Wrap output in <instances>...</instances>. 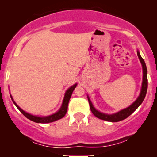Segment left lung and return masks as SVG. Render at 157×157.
I'll use <instances>...</instances> for the list:
<instances>
[{"instance_id":"1","label":"left lung","mask_w":157,"mask_h":157,"mask_svg":"<svg viewBox=\"0 0 157 157\" xmlns=\"http://www.w3.org/2000/svg\"><path fill=\"white\" fill-rule=\"evenodd\" d=\"M137 55L139 59H140V63H141L142 66V74H143V76H142V88L141 91H140V95L137 97L135 101L133 102L130 106H128V108L121 110V111H118V112L111 113V114H108V113H105L99 111L98 110H97L94 107L92 102H91V100H90L89 97L88 96V100H89V105H90V109H91V112L93 113V114L95 117H97V118L100 119V120H105V121L109 122H119L121 121V120H125L129 117L134 111H136L137 109V108L142 104V102H143L144 99H145V95L147 93V68L146 65H145V61H144L142 57L140 55V52L137 50Z\"/></svg>"}]
</instances>
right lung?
Segmentation results:
<instances>
[{"mask_svg":"<svg viewBox=\"0 0 157 157\" xmlns=\"http://www.w3.org/2000/svg\"><path fill=\"white\" fill-rule=\"evenodd\" d=\"M77 85V83H75V85H73L72 86H71V87L68 88V89L66 90L60 109H59L57 112L53 113V114L49 115V116L41 117V116H37V115H32L31 113H27L25 111H23L22 109H21V108L17 105V103L14 101L13 98H12V95L11 94H10V97H11V99H12V102H14V104H15L16 107H17L19 111H21V112L22 113L26 118H28L29 120H32V121L35 122H37V123H48V122H52L56 121V120H60V119L63 118L65 115H66V111H67V109H68V102H69V100L70 98H71V94H72L73 91L75 90V88H76Z\"/></svg>","mask_w":157,"mask_h":157,"instance_id":"1","label":"right lung"}]
</instances>
